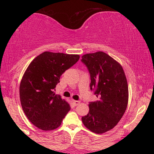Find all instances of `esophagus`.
Segmentation results:
<instances>
[{
  "instance_id": "obj_1",
  "label": "esophagus",
  "mask_w": 154,
  "mask_h": 154,
  "mask_svg": "<svg viewBox=\"0 0 154 154\" xmlns=\"http://www.w3.org/2000/svg\"><path fill=\"white\" fill-rule=\"evenodd\" d=\"M73 103L75 104V106H77L79 105V103H80V101H79V100H73Z\"/></svg>"
}]
</instances>
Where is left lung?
Masks as SVG:
<instances>
[{
  "mask_svg": "<svg viewBox=\"0 0 154 154\" xmlns=\"http://www.w3.org/2000/svg\"><path fill=\"white\" fill-rule=\"evenodd\" d=\"M91 76V91L98 98L89 102V112L82 116L85 126L101 134L117 125L126 111L128 86L125 72L117 61L105 53L88 54L82 56Z\"/></svg>",
  "mask_w": 154,
  "mask_h": 154,
  "instance_id": "left-lung-1",
  "label": "left lung"
}]
</instances>
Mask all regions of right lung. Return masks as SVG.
<instances>
[{"instance_id":"obj_1","label":"right lung","mask_w":154,"mask_h":154,"mask_svg":"<svg viewBox=\"0 0 154 154\" xmlns=\"http://www.w3.org/2000/svg\"><path fill=\"white\" fill-rule=\"evenodd\" d=\"M79 59V55L46 51L26 69L19 88L21 104L28 119L40 130L59 128L71 109L54 91L61 75Z\"/></svg>"}]
</instances>
